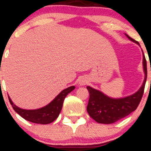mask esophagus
<instances>
[{
  "label": "esophagus",
  "mask_w": 151,
  "mask_h": 151,
  "mask_svg": "<svg viewBox=\"0 0 151 151\" xmlns=\"http://www.w3.org/2000/svg\"><path fill=\"white\" fill-rule=\"evenodd\" d=\"M80 83V85H85V83H86V81H85V80H83H83H80V83Z\"/></svg>",
  "instance_id": "esophagus-1"
}]
</instances>
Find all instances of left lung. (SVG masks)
Returning a JSON list of instances; mask_svg holds the SVG:
<instances>
[{
	"instance_id": "1",
	"label": "left lung",
	"mask_w": 151,
	"mask_h": 151,
	"mask_svg": "<svg viewBox=\"0 0 151 151\" xmlns=\"http://www.w3.org/2000/svg\"><path fill=\"white\" fill-rule=\"evenodd\" d=\"M126 36L131 41L139 45V42L134 40L128 35H126ZM143 68L145 72V80L141 88L135 93L124 98H110L98 90L93 89L90 86L87 87L90 94L87 111L90 116L97 123L110 124L117 122L134 111L137 108L142 99L147 79V62L144 55Z\"/></svg>"
}]
</instances>
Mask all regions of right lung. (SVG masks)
Listing matches in <instances>:
<instances>
[{
  "mask_svg": "<svg viewBox=\"0 0 151 151\" xmlns=\"http://www.w3.org/2000/svg\"><path fill=\"white\" fill-rule=\"evenodd\" d=\"M75 88L74 86L68 87L62 91L49 104L44 107L37 109H23L18 107L12 102L9 96L10 104H12L14 110L19 114L22 118L30 122L39 123V124H48L55 121L58 117L61 111L63 103L65 98L70 92Z\"/></svg>",
  "mask_w": 151,
  "mask_h": 151,
  "instance_id": "add662e5",
  "label": "right lung"
}]
</instances>
